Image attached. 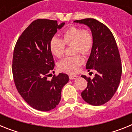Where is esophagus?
<instances>
[{"label": "esophagus", "mask_w": 132, "mask_h": 132, "mask_svg": "<svg viewBox=\"0 0 132 132\" xmlns=\"http://www.w3.org/2000/svg\"><path fill=\"white\" fill-rule=\"evenodd\" d=\"M69 77L70 79L73 80V79H76V78L77 77V75H70L69 76Z\"/></svg>", "instance_id": "obj_1"}]
</instances>
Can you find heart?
Wrapping results in <instances>:
<instances>
[{
  "label": "heart",
  "mask_w": 132,
  "mask_h": 132,
  "mask_svg": "<svg viewBox=\"0 0 132 132\" xmlns=\"http://www.w3.org/2000/svg\"><path fill=\"white\" fill-rule=\"evenodd\" d=\"M73 45V52L77 53L69 56L59 62V69L65 73L74 74L85 62L83 56L78 53L88 55L91 52L94 45V36L90 30L77 26H70L61 33V39L53 37L50 40V50L56 57H61L64 54L65 45Z\"/></svg>",
  "instance_id": "obj_1"
}]
</instances>
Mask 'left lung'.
<instances>
[{
	"instance_id": "left-lung-1",
	"label": "left lung",
	"mask_w": 132,
	"mask_h": 132,
	"mask_svg": "<svg viewBox=\"0 0 132 132\" xmlns=\"http://www.w3.org/2000/svg\"><path fill=\"white\" fill-rule=\"evenodd\" d=\"M88 26L94 36V45L86 68L96 71L93 79L85 75L87 88L81 93L85 102L93 106L106 103L112 98L120 82L122 72L120 55L116 40L108 27L94 18L75 20Z\"/></svg>"
}]
</instances>
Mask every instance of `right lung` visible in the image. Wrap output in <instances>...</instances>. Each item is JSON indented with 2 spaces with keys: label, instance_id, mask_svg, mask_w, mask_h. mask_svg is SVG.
<instances>
[{
  "label": "right lung",
  "instance_id": "obj_1",
  "mask_svg": "<svg viewBox=\"0 0 132 132\" xmlns=\"http://www.w3.org/2000/svg\"><path fill=\"white\" fill-rule=\"evenodd\" d=\"M65 23L37 19L20 35L15 45L12 58V75L16 89L31 107L39 111H50L58 105L61 89L69 81L65 73L54 75L55 62L50 50V40Z\"/></svg>",
  "mask_w": 132,
  "mask_h": 132
}]
</instances>
